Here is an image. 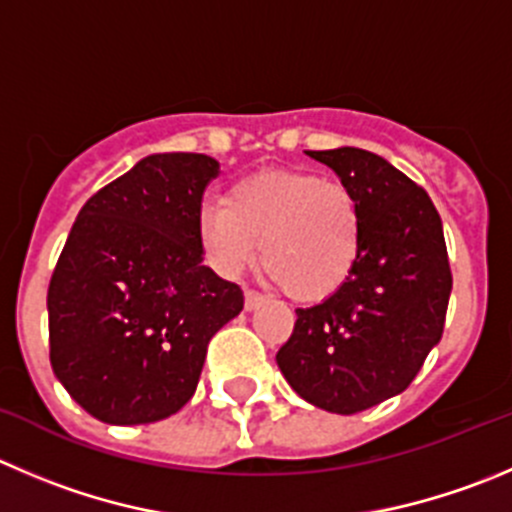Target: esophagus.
I'll return each instance as SVG.
<instances>
[{
  "instance_id": "esophagus-1",
  "label": "esophagus",
  "mask_w": 512,
  "mask_h": 512,
  "mask_svg": "<svg viewBox=\"0 0 512 512\" xmlns=\"http://www.w3.org/2000/svg\"><path fill=\"white\" fill-rule=\"evenodd\" d=\"M264 301L266 299L259 294V291H246V294H243V306H246V311H256Z\"/></svg>"
}]
</instances>
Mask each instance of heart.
Listing matches in <instances>:
<instances>
[{
	"instance_id": "obj_1",
	"label": "heart",
	"mask_w": 512,
	"mask_h": 512,
	"mask_svg": "<svg viewBox=\"0 0 512 512\" xmlns=\"http://www.w3.org/2000/svg\"><path fill=\"white\" fill-rule=\"evenodd\" d=\"M208 264L238 276L259 259L289 296L319 301L342 289L362 253V208L342 180L264 170L238 180L223 203L198 213Z\"/></svg>"
}]
</instances>
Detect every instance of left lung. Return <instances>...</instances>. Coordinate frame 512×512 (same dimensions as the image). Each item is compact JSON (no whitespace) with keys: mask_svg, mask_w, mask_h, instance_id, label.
I'll return each mask as SVG.
<instances>
[{"mask_svg":"<svg viewBox=\"0 0 512 512\" xmlns=\"http://www.w3.org/2000/svg\"><path fill=\"white\" fill-rule=\"evenodd\" d=\"M329 165L362 208V253L347 284L296 309L276 354L299 397L334 415L405 392L445 329L452 291L435 203L415 180L362 148L306 150Z\"/></svg>","mask_w":512,"mask_h":512,"instance_id":"1","label":"left lung"}]
</instances>
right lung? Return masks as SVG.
Instances as JSON below:
<instances>
[{
	"instance_id": "add662e5",
	"label": "right lung",
	"mask_w": 512,
	"mask_h": 512,
	"mask_svg": "<svg viewBox=\"0 0 512 512\" xmlns=\"http://www.w3.org/2000/svg\"><path fill=\"white\" fill-rule=\"evenodd\" d=\"M218 160L155 153L77 213L47 291L50 362L107 425H148L193 397L208 342L243 291L203 266L198 213Z\"/></svg>"
}]
</instances>
